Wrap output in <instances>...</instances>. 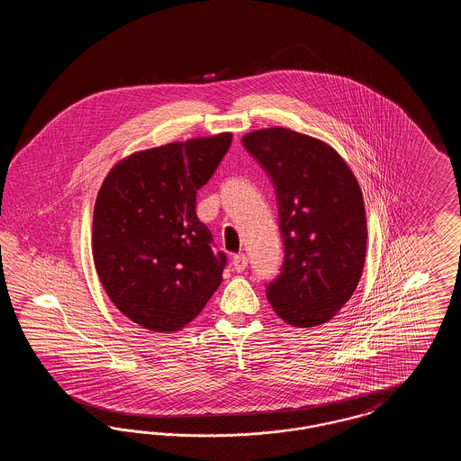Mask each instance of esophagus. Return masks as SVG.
I'll list each match as a JSON object with an SVG mask.
<instances>
[{
    "mask_svg": "<svg viewBox=\"0 0 461 461\" xmlns=\"http://www.w3.org/2000/svg\"><path fill=\"white\" fill-rule=\"evenodd\" d=\"M231 264H233V269H235V271L241 273V271H245V267H247V264H249V259H247L245 254H237V256H233Z\"/></svg>",
    "mask_w": 461,
    "mask_h": 461,
    "instance_id": "1",
    "label": "esophagus"
}]
</instances>
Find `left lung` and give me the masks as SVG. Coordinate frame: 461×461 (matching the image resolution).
<instances>
[{"label": "left lung", "mask_w": 461, "mask_h": 461, "mask_svg": "<svg viewBox=\"0 0 461 461\" xmlns=\"http://www.w3.org/2000/svg\"><path fill=\"white\" fill-rule=\"evenodd\" d=\"M241 143L275 186L285 247L266 295L288 325H323L351 299L363 273L368 233L361 188L344 158L307 134L269 128Z\"/></svg>", "instance_id": "8db88e82"}]
</instances>
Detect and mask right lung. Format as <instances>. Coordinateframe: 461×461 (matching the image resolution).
<instances>
[{"label":"right lung","instance_id":"add662e5","mask_svg":"<svg viewBox=\"0 0 461 461\" xmlns=\"http://www.w3.org/2000/svg\"><path fill=\"white\" fill-rule=\"evenodd\" d=\"M230 145L222 132L132 154L98 192L95 267L110 301L143 329H183L220 286L226 254L195 207Z\"/></svg>","mask_w":461,"mask_h":461}]
</instances>
